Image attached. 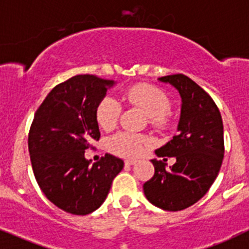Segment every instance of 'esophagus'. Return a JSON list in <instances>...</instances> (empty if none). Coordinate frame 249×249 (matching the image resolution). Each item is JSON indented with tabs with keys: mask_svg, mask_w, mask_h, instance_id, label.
Instances as JSON below:
<instances>
[{
	"mask_svg": "<svg viewBox=\"0 0 249 249\" xmlns=\"http://www.w3.org/2000/svg\"><path fill=\"white\" fill-rule=\"evenodd\" d=\"M135 163H136V160H134V159H126V160H125V164H126V165H134Z\"/></svg>",
	"mask_w": 249,
	"mask_h": 249,
	"instance_id": "1",
	"label": "esophagus"
}]
</instances>
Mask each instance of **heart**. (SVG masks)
Segmentation results:
<instances>
[{
    "instance_id": "heart-1",
    "label": "heart",
    "mask_w": 249,
    "mask_h": 249,
    "mask_svg": "<svg viewBox=\"0 0 249 249\" xmlns=\"http://www.w3.org/2000/svg\"><path fill=\"white\" fill-rule=\"evenodd\" d=\"M123 98L130 105L141 108L148 115L152 124L156 126H161L165 123V115L170 110L171 103L168 95L157 86L148 85V84L131 86L125 91ZM119 115L120 105L114 98L105 97L98 103L96 118L98 125L106 131L114 129ZM146 146V137L134 132H118L108 140V149L112 153L125 158L140 156Z\"/></svg>"
}]
</instances>
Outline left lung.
Segmentation results:
<instances>
[{
	"mask_svg": "<svg viewBox=\"0 0 249 249\" xmlns=\"http://www.w3.org/2000/svg\"><path fill=\"white\" fill-rule=\"evenodd\" d=\"M181 96L178 134L156 151L158 157H175L169 169L152 159L154 175L143 183L146 198L158 208L178 212L189 208L208 192L224 158V126L213 98L183 74L159 78Z\"/></svg>",
	"mask_w": 249,
	"mask_h": 249,
	"instance_id": "8db88e82",
	"label": "left lung"
}]
</instances>
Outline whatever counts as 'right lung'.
Instances as JSON below:
<instances>
[{
	"instance_id": "add662e5",
	"label": "right lung",
	"mask_w": 249,
	"mask_h": 249,
	"mask_svg": "<svg viewBox=\"0 0 249 249\" xmlns=\"http://www.w3.org/2000/svg\"><path fill=\"white\" fill-rule=\"evenodd\" d=\"M114 85L76 75L51 90L37 108L28 146L34 175L47 199L67 213L86 215L105 202L124 161L106 154L90 165L85 149L100 140L96 109Z\"/></svg>"
}]
</instances>
